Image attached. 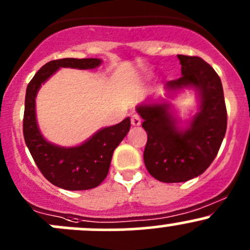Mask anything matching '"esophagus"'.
<instances>
[{"label":"esophagus","mask_w":250,"mask_h":250,"mask_svg":"<svg viewBox=\"0 0 250 250\" xmlns=\"http://www.w3.org/2000/svg\"><path fill=\"white\" fill-rule=\"evenodd\" d=\"M130 122H132V125H134V127H138V125H141V117L139 115H133L132 118H130Z\"/></svg>","instance_id":"34e87169"}]
</instances>
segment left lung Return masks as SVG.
Returning a JSON list of instances; mask_svg holds the SVG:
<instances>
[{
  "label": "left lung",
  "instance_id": "8db88e82",
  "mask_svg": "<svg viewBox=\"0 0 250 250\" xmlns=\"http://www.w3.org/2000/svg\"><path fill=\"white\" fill-rule=\"evenodd\" d=\"M181 75L166 84L168 90L195 87L200 90V112L185 130L175 128L168 105L138 106L147 133L144 162L148 173L163 183H184L201 175L216 157L228 127L221 80L200 57L178 55Z\"/></svg>",
  "mask_w": 250,
  "mask_h": 250
}]
</instances>
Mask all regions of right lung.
I'll list each match as a JSON object with an SVG mask.
<instances>
[{"instance_id":"1","label":"right lung","mask_w":250,"mask_h":250,"mask_svg":"<svg viewBox=\"0 0 250 250\" xmlns=\"http://www.w3.org/2000/svg\"><path fill=\"white\" fill-rule=\"evenodd\" d=\"M100 62L102 60L95 58L52 60L36 72L26 88L22 120L25 144L44 178L64 190H89L104 181L109 173L113 151L129 132L130 120L128 117L118 125L99 130L81 146L59 147L47 143L37 128L35 98L42 83L59 67L94 69L99 66Z\"/></svg>"}]
</instances>
